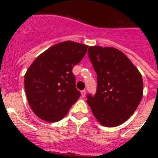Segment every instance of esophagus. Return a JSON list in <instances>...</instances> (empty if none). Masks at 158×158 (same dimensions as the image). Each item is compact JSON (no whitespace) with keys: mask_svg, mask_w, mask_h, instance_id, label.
Masks as SVG:
<instances>
[{"mask_svg":"<svg viewBox=\"0 0 158 158\" xmlns=\"http://www.w3.org/2000/svg\"><path fill=\"white\" fill-rule=\"evenodd\" d=\"M86 95V90H82L81 91V96L82 98H84Z\"/></svg>","mask_w":158,"mask_h":158,"instance_id":"esophagus-1","label":"esophagus"}]
</instances>
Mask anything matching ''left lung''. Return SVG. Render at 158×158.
I'll return each instance as SVG.
<instances>
[{
    "label": "left lung",
    "mask_w": 158,
    "mask_h": 158,
    "mask_svg": "<svg viewBox=\"0 0 158 158\" xmlns=\"http://www.w3.org/2000/svg\"><path fill=\"white\" fill-rule=\"evenodd\" d=\"M88 54L97 73V91L87 102L101 125L115 127L134 114L143 98L142 75L122 52L89 47Z\"/></svg>",
    "instance_id": "1"
}]
</instances>
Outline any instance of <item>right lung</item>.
<instances>
[{
	"label": "right lung",
	"instance_id": "right-lung-1",
	"mask_svg": "<svg viewBox=\"0 0 158 158\" xmlns=\"http://www.w3.org/2000/svg\"><path fill=\"white\" fill-rule=\"evenodd\" d=\"M88 46L65 41L42 53L24 75V89L31 109L48 122L65 116L79 99L73 67L81 61Z\"/></svg>",
	"mask_w": 158,
	"mask_h": 158
}]
</instances>
